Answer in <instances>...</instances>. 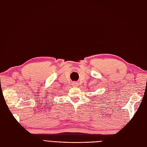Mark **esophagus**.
I'll list each match as a JSON object with an SVG mask.
<instances>
[{"label":"esophagus","instance_id":"1","mask_svg":"<svg viewBox=\"0 0 147 147\" xmlns=\"http://www.w3.org/2000/svg\"><path fill=\"white\" fill-rule=\"evenodd\" d=\"M72 86H74V87H77L78 86H79V83H78L77 82H72Z\"/></svg>","mask_w":147,"mask_h":147}]
</instances>
